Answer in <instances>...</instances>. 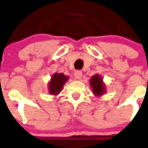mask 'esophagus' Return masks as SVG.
<instances>
[{
  "instance_id": "34e87169",
  "label": "esophagus",
  "mask_w": 148,
  "mask_h": 148,
  "mask_svg": "<svg viewBox=\"0 0 148 148\" xmlns=\"http://www.w3.org/2000/svg\"><path fill=\"white\" fill-rule=\"evenodd\" d=\"M74 77L76 78L77 80H80V78L82 77V72L80 71H76L74 72Z\"/></svg>"
}]
</instances>
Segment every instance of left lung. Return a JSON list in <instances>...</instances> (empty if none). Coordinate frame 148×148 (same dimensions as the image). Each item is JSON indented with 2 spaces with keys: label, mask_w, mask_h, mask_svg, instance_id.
I'll return each mask as SVG.
<instances>
[{
  "label": "left lung",
  "mask_w": 148,
  "mask_h": 148,
  "mask_svg": "<svg viewBox=\"0 0 148 148\" xmlns=\"http://www.w3.org/2000/svg\"><path fill=\"white\" fill-rule=\"evenodd\" d=\"M90 84L93 90V94L96 96H101L106 92L105 85L103 82V79L99 74L93 75L90 80Z\"/></svg>",
  "instance_id": "8db88e82"
}]
</instances>
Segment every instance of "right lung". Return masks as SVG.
<instances>
[{"label":"right lung","mask_w":148,"mask_h":148,"mask_svg":"<svg viewBox=\"0 0 148 148\" xmlns=\"http://www.w3.org/2000/svg\"><path fill=\"white\" fill-rule=\"evenodd\" d=\"M68 80V77L62 73H56L52 75L50 82L49 83V93L57 95L62 91L64 84Z\"/></svg>","instance_id":"obj_1"}]
</instances>
